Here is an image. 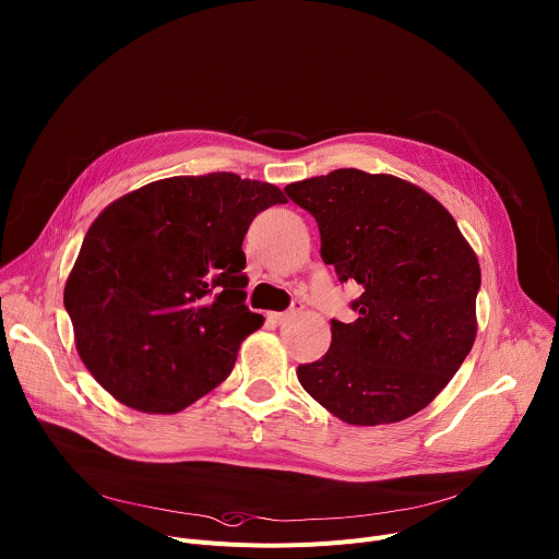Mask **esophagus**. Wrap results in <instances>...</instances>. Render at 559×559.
Returning a JSON list of instances; mask_svg holds the SVG:
<instances>
[{"instance_id":"34e87169","label":"esophagus","mask_w":559,"mask_h":559,"mask_svg":"<svg viewBox=\"0 0 559 559\" xmlns=\"http://www.w3.org/2000/svg\"><path fill=\"white\" fill-rule=\"evenodd\" d=\"M300 310H302V306H300V302H294V306H292V308H289L287 312H272V314H270V319H272L274 323H278V325H281V323L289 321L292 317H296V314H298Z\"/></svg>"}]
</instances>
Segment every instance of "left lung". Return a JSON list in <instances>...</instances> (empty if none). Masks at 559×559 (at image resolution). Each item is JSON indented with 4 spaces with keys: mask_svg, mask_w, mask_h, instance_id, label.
<instances>
[{
    "mask_svg": "<svg viewBox=\"0 0 559 559\" xmlns=\"http://www.w3.org/2000/svg\"><path fill=\"white\" fill-rule=\"evenodd\" d=\"M321 231V259L357 281V321L332 319V345L296 377L352 426L396 424L448 385L475 343L481 272L448 210L388 174L336 169L285 187Z\"/></svg>",
    "mask_w": 559,
    "mask_h": 559,
    "instance_id": "8db88e82",
    "label": "left lung"
}]
</instances>
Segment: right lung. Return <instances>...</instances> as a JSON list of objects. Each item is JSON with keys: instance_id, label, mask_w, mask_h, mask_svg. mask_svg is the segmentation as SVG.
Returning <instances> with one entry per match:
<instances>
[{"instance_id": "1", "label": "right lung", "mask_w": 559, "mask_h": 559, "mask_svg": "<svg viewBox=\"0 0 559 559\" xmlns=\"http://www.w3.org/2000/svg\"><path fill=\"white\" fill-rule=\"evenodd\" d=\"M287 202L218 171L148 182L88 227L64 287L86 370L133 411L174 415L221 385L263 325L245 306L242 238Z\"/></svg>"}]
</instances>
